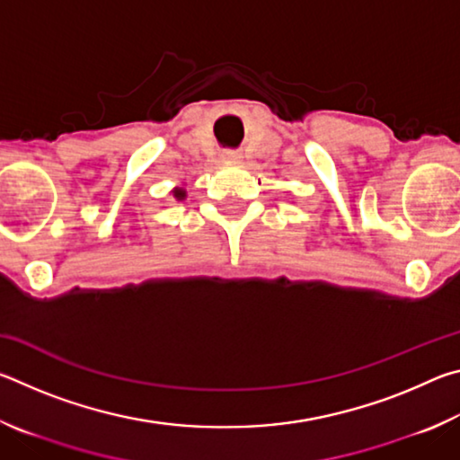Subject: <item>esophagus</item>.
I'll list each match as a JSON object with an SVG mask.
<instances>
[{
  "mask_svg": "<svg viewBox=\"0 0 460 460\" xmlns=\"http://www.w3.org/2000/svg\"><path fill=\"white\" fill-rule=\"evenodd\" d=\"M241 158H243V155H241V152H237V150L223 152V160H227V162H239Z\"/></svg>",
  "mask_w": 460,
  "mask_h": 460,
  "instance_id": "34e87169",
  "label": "esophagus"
}]
</instances>
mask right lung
<instances>
[{
	"label": "right lung",
	"mask_w": 460,
	"mask_h": 460,
	"mask_svg": "<svg viewBox=\"0 0 460 460\" xmlns=\"http://www.w3.org/2000/svg\"><path fill=\"white\" fill-rule=\"evenodd\" d=\"M172 194H174L176 200H184L186 199V190L182 189V186H176V189L172 190Z\"/></svg>",
	"instance_id": "add662e5"
}]
</instances>
